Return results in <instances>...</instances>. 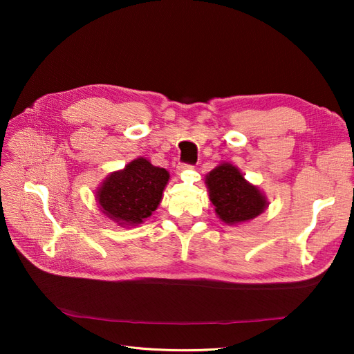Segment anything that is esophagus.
<instances>
[{
  "label": "esophagus",
  "mask_w": 354,
  "mask_h": 354,
  "mask_svg": "<svg viewBox=\"0 0 354 354\" xmlns=\"http://www.w3.org/2000/svg\"><path fill=\"white\" fill-rule=\"evenodd\" d=\"M192 168H194V165H192V164L181 162V164H178V167H177V173H185V171H189V169H192Z\"/></svg>",
  "instance_id": "1"
}]
</instances>
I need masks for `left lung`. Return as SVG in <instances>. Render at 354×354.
Instances as JSON below:
<instances>
[{
  "label": "left lung",
  "instance_id": "1",
  "mask_svg": "<svg viewBox=\"0 0 354 354\" xmlns=\"http://www.w3.org/2000/svg\"><path fill=\"white\" fill-rule=\"evenodd\" d=\"M207 185L217 216L227 224L252 220L267 207L261 192L245 181L239 169L230 164L214 168L207 176Z\"/></svg>",
  "mask_w": 354,
  "mask_h": 354
}]
</instances>
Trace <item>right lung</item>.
I'll use <instances>...</instances> for the list:
<instances>
[{"label":"right lung","instance_id":"add662e5","mask_svg":"<svg viewBox=\"0 0 354 354\" xmlns=\"http://www.w3.org/2000/svg\"><path fill=\"white\" fill-rule=\"evenodd\" d=\"M168 178L167 169L138 158L103 181L97 201L109 218L121 226H136L158 208Z\"/></svg>","mask_w":354,"mask_h":354}]
</instances>
